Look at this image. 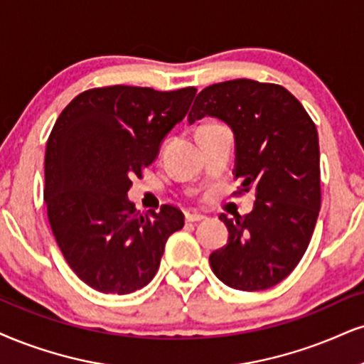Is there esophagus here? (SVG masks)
Here are the masks:
<instances>
[{"label":"esophagus","mask_w":364,"mask_h":364,"mask_svg":"<svg viewBox=\"0 0 364 364\" xmlns=\"http://www.w3.org/2000/svg\"><path fill=\"white\" fill-rule=\"evenodd\" d=\"M205 219L204 214H199V213H186V221L187 223H199Z\"/></svg>","instance_id":"1"}]
</instances>
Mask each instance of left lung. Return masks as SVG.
<instances>
[{
    "instance_id": "obj_1",
    "label": "left lung",
    "mask_w": 364,
    "mask_h": 364,
    "mask_svg": "<svg viewBox=\"0 0 364 364\" xmlns=\"http://www.w3.org/2000/svg\"><path fill=\"white\" fill-rule=\"evenodd\" d=\"M205 116L235 134V173L255 192L253 210L226 224L228 243L209 263L223 284L264 290L280 284L306 253L321 209L319 136L311 116L285 87L235 79L197 94L189 124Z\"/></svg>"
}]
</instances>
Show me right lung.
<instances>
[{
	"label": "right lung",
	"mask_w": 364,
	"mask_h": 364,
	"mask_svg": "<svg viewBox=\"0 0 364 364\" xmlns=\"http://www.w3.org/2000/svg\"><path fill=\"white\" fill-rule=\"evenodd\" d=\"M196 92L89 89L53 124L45 151L48 223L65 262L94 290L124 295L150 284L168 236L182 230V210L161 205L138 214L128 191L186 118Z\"/></svg>",
	"instance_id": "add662e5"
}]
</instances>
